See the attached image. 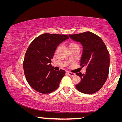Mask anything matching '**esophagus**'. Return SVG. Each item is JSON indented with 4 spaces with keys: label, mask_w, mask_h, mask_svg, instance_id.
Returning a JSON list of instances; mask_svg holds the SVG:
<instances>
[{
    "label": "esophagus",
    "mask_w": 122,
    "mask_h": 122,
    "mask_svg": "<svg viewBox=\"0 0 122 122\" xmlns=\"http://www.w3.org/2000/svg\"><path fill=\"white\" fill-rule=\"evenodd\" d=\"M67 74H68V75L71 76V77H72V76H74L75 75V74L74 73H71V72H70V71H67Z\"/></svg>",
    "instance_id": "obj_1"
}]
</instances>
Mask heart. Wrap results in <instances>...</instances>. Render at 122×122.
<instances>
[{
  "label": "heart",
  "mask_w": 122,
  "mask_h": 122,
  "mask_svg": "<svg viewBox=\"0 0 122 122\" xmlns=\"http://www.w3.org/2000/svg\"><path fill=\"white\" fill-rule=\"evenodd\" d=\"M75 45V44H72L71 45Z\"/></svg>",
  "instance_id": "b5f03b06"
}]
</instances>
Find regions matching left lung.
<instances>
[{
    "label": "left lung",
    "instance_id": "left-lung-1",
    "mask_svg": "<svg viewBox=\"0 0 122 122\" xmlns=\"http://www.w3.org/2000/svg\"><path fill=\"white\" fill-rule=\"evenodd\" d=\"M69 36L82 45L80 66L86 67L85 74L81 72L76 74L81 78L76 88L82 93L94 94L101 89L108 78L110 65L109 51L100 37L92 32L69 34Z\"/></svg>",
    "mask_w": 122,
    "mask_h": 122
}]
</instances>
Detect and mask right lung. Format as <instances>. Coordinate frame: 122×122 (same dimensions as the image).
<instances>
[{
    "mask_svg": "<svg viewBox=\"0 0 122 122\" xmlns=\"http://www.w3.org/2000/svg\"><path fill=\"white\" fill-rule=\"evenodd\" d=\"M69 39L63 34L45 33L30 43L25 55L23 68L28 84L36 92L49 94L59 87L66 71L54 70L51 59L57 47Z\"/></svg>",
    "mask_w": 122,
    "mask_h": 122,
    "instance_id": "add662e5",
    "label": "right lung"
}]
</instances>
